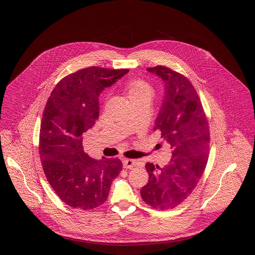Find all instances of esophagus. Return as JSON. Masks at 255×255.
<instances>
[{"label":"esophagus","mask_w":255,"mask_h":255,"mask_svg":"<svg viewBox=\"0 0 255 255\" xmlns=\"http://www.w3.org/2000/svg\"><path fill=\"white\" fill-rule=\"evenodd\" d=\"M122 163H123L124 168H131V167L135 166L136 161L134 159H131V158H123Z\"/></svg>","instance_id":"obj_1"}]
</instances>
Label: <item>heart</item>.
<instances>
[{
	"mask_svg": "<svg viewBox=\"0 0 255 255\" xmlns=\"http://www.w3.org/2000/svg\"><path fill=\"white\" fill-rule=\"evenodd\" d=\"M127 91L128 96L130 97L135 95L151 93V88L147 83L141 80H132L127 85Z\"/></svg>",
	"mask_w": 255,
	"mask_h": 255,
	"instance_id": "obj_1",
	"label": "heart"
}]
</instances>
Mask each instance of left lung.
Listing matches in <instances>:
<instances>
[{
    "label": "left lung",
    "mask_w": 255,
    "mask_h": 255,
    "mask_svg": "<svg viewBox=\"0 0 255 255\" xmlns=\"http://www.w3.org/2000/svg\"><path fill=\"white\" fill-rule=\"evenodd\" d=\"M147 71L164 84L154 131H159L171 145L172 158L162 168L146 163L149 181L140 195L147 205L165 210L181 205L193 192L206 169L210 135L206 114L190 81L163 66Z\"/></svg>",
    "instance_id": "8db88e82"
}]
</instances>
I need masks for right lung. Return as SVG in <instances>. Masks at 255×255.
Masks as SVG:
<instances>
[{
    "label": "right lung",
    "instance_id": "right-lung-1",
    "mask_svg": "<svg viewBox=\"0 0 255 255\" xmlns=\"http://www.w3.org/2000/svg\"><path fill=\"white\" fill-rule=\"evenodd\" d=\"M129 70L89 67L55 86L43 113L39 154L50 186L68 206L93 209L108 198L112 182L122 170L119 158H91L82 134L99 117V95Z\"/></svg>",
    "mask_w": 255,
    "mask_h": 255
}]
</instances>
